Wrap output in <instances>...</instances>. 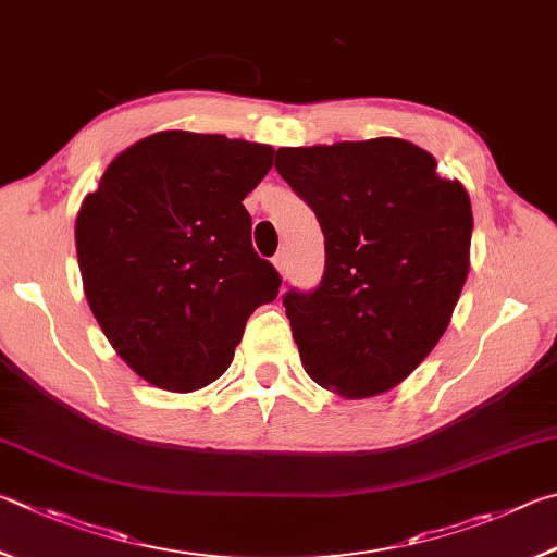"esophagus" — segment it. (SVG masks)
<instances>
[{
  "mask_svg": "<svg viewBox=\"0 0 557 557\" xmlns=\"http://www.w3.org/2000/svg\"><path fill=\"white\" fill-rule=\"evenodd\" d=\"M273 267L278 269L281 276L288 278V253L286 251H278L276 257H273Z\"/></svg>",
  "mask_w": 557,
  "mask_h": 557,
  "instance_id": "obj_1",
  "label": "esophagus"
}]
</instances>
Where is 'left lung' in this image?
Here are the masks:
<instances>
[{
    "label": "left lung",
    "mask_w": 557,
    "mask_h": 557,
    "mask_svg": "<svg viewBox=\"0 0 557 557\" xmlns=\"http://www.w3.org/2000/svg\"><path fill=\"white\" fill-rule=\"evenodd\" d=\"M273 165L325 234L320 284L284 296L300 362L339 396L384 394L450 323L470 271V195L388 136L278 149Z\"/></svg>",
    "instance_id": "left-lung-1"
}]
</instances>
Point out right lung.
<instances>
[{"label":"right lung","mask_w":557,"mask_h":557,"mask_svg":"<svg viewBox=\"0 0 557 557\" xmlns=\"http://www.w3.org/2000/svg\"><path fill=\"white\" fill-rule=\"evenodd\" d=\"M273 163L267 144L159 132L122 151L75 222L92 315L126 364L165 392L224 374L249 315L281 276L251 247L242 200Z\"/></svg>","instance_id":"add662e5"}]
</instances>
